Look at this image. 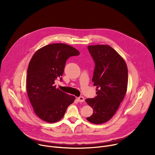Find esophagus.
<instances>
[{"label":"esophagus","instance_id":"esophagus-1","mask_svg":"<svg viewBox=\"0 0 155 155\" xmlns=\"http://www.w3.org/2000/svg\"><path fill=\"white\" fill-rule=\"evenodd\" d=\"M77 100H78V102H84V97H83L80 96V97H78V98H77Z\"/></svg>","mask_w":155,"mask_h":155}]
</instances>
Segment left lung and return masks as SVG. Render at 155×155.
<instances>
[{"label":"left lung","instance_id":"left-lung-1","mask_svg":"<svg viewBox=\"0 0 155 155\" xmlns=\"http://www.w3.org/2000/svg\"><path fill=\"white\" fill-rule=\"evenodd\" d=\"M87 49L95 63L92 81L97 89L94 98L85 100L94 112L86 119L94 124H102L112 118L124 97L127 68L123 58L109 45H91Z\"/></svg>","mask_w":155,"mask_h":155}]
</instances>
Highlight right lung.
<instances>
[{"instance_id": "obj_1", "label": "right lung", "mask_w": 155, "mask_h": 155, "mask_svg": "<svg viewBox=\"0 0 155 155\" xmlns=\"http://www.w3.org/2000/svg\"><path fill=\"white\" fill-rule=\"evenodd\" d=\"M79 54L70 45L53 43L39 49L32 56L27 72V93L34 112L42 120L59 121L74 102V96L62 92L54 84L58 77L62 81L66 61Z\"/></svg>"}]
</instances>
